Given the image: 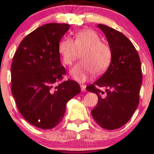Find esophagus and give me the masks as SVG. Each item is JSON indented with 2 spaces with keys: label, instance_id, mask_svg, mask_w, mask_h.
<instances>
[{
  "label": "esophagus",
  "instance_id": "1",
  "mask_svg": "<svg viewBox=\"0 0 154 154\" xmlns=\"http://www.w3.org/2000/svg\"><path fill=\"white\" fill-rule=\"evenodd\" d=\"M81 87V91L82 92H85L86 91V86L85 85H80Z\"/></svg>",
  "mask_w": 154,
  "mask_h": 154
}]
</instances>
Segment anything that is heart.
I'll return each mask as SVG.
<instances>
[{
    "label": "heart",
    "mask_w": 154,
    "mask_h": 154,
    "mask_svg": "<svg viewBox=\"0 0 154 154\" xmlns=\"http://www.w3.org/2000/svg\"><path fill=\"white\" fill-rule=\"evenodd\" d=\"M58 51L65 65H71L78 52L81 61L70 70V75L79 82L87 80L93 73L101 75L106 71L112 59V50L109 44L101 41L100 36L92 29L77 32L75 40L64 38L59 42Z\"/></svg>",
    "instance_id": "heart-1"
}]
</instances>
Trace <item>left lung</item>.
Wrapping results in <instances>:
<instances>
[{
    "instance_id": "left-lung-1",
    "label": "left lung",
    "mask_w": 154,
    "mask_h": 154,
    "mask_svg": "<svg viewBox=\"0 0 154 154\" xmlns=\"http://www.w3.org/2000/svg\"><path fill=\"white\" fill-rule=\"evenodd\" d=\"M97 26L106 35L112 59L106 72L86 88L98 95V103L91 111L96 123L103 129L116 130L128 122L138 106L142 84L140 60L125 35L104 24ZM96 87H106V91Z\"/></svg>"
}]
</instances>
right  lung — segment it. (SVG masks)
I'll return each mask as SVG.
<instances>
[{
  "label": "right lung",
  "mask_w": 154,
  "mask_h": 154,
  "mask_svg": "<svg viewBox=\"0 0 154 154\" xmlns=\"http://www.w3.org/2000/svg\"><path fill=\"white\" fill-rule=\"evenodd\" d=\"M69 27L51 23L37 28L22 40L11 67V91L19 112L43 130L62 121L67 102L81 91L71 79L56 85L66 73L58 46Z\"/></svg>",
  "instance_id": "add662e5"
}]
</instances>
